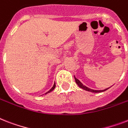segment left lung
I'll return each mask as SVG.
<instances>
[{"label": "left lung", "mask_w": 128, "mask_h": 128, "mask_svg": "<svg viewBox=\"0 0 128 128\" xmlns=\"http://www.w3.org/2000/svg\"><path fill=\"white\" fill-rule=\"evenodd\" d=\"M74 78H75V81H76V83L77 84H78V86L80 87V88H82V89H84V90H86V91H90V92H92V93H100V92H103V91H106L108 89H109V88H106V89H103V90H94V89H90V88H88V87H86V86H84V84H82V82H80V81L79 80H78V79L75 77L74 76Z\"/></svg>", "instance_id": "8db88e82"}]
</instances>
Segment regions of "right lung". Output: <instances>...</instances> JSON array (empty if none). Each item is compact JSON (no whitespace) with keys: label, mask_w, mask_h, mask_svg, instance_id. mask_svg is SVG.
<instances>
[{"label":"right lung","mask_w":128,"mask_h":128,"mask_svg":"<svg viewBox=\"0 0 128 128\" xmlns=\"http://www.w3.org/2000/svg\"><path fill=\"white\" fill-rule=\"evenodd\" d=\"M55 87H56V85H55V83H54V86H52V88H51V89H50L49 91H47V92H46V93H44V94H47V93H50V92H51V91H53Z\"/></svg>","instance_id":"right-lung-1"}]
</instances>
